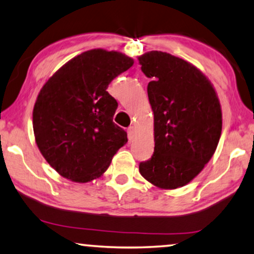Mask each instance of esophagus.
<instances>
[{
  "mask_svg": "<svg viewBox=\"0 0 254 254\" xmlns=\"http://www.w3.org/2000/svg\"><path fill=\"white\" fill-rule=\"evenodd\" d=\"M134 133H135V128L133 127H127V135H128V139H132L134 137Z\"/></svg>",
  "mask_w": 254,
  "mask_h": 254,
  "instance_id": "34e87169",
  "label": "esophagus"
}]
</instances>
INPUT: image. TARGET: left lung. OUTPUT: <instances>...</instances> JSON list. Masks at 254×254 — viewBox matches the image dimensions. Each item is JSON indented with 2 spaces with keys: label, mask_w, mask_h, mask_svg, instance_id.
Listing matches in <instances>:
<instances>
[{
  "label": "left lung",
  "mask_w": 254,
  "mask_h": 254,
  "mask_svg": "<svg viewBox=\"0 0 254 254\" xmlns=\"http://www.w3.org/2000/svg\"><path fill=\"white\" fill-rule=\"evenodd\" d=\"M154 114V154L139 172L161 189L190 183L213 156L222 130L218 94L197 67L179 57L149 51L138 57Z\"/></svg>",
  "instance_id": "1"
}]
</instances>
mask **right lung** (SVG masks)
<instances>
[{
  "instance_id": "1",
  "label": "right lung",
  "mask_w": 254,
  "mask_h": 254,
  "mask_svg": "<svg viewBox=\"0 0 254 254\" xmlns=\"http://www.w3.org/2000/svg\"><path fill=\"white\" fill-rule=\"evenodd\" d=\"M133 65L119 51L93 49L74 57L45 82L33 109L35 142L60 176L74 183L100 178L127 142L113 122L117 101L107 92Z\"/></svg>"
}]
</instances>
